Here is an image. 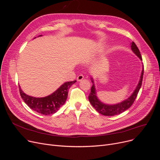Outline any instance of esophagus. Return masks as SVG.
<instances>
[{"instance_id": "1", "label": "esophagus", "mask_w": 160, "mask_h": 160, "mask_svg": "<svg viewBox=\"0 0 160 160\" xmlns=\"http://www.w3.org/2000/svg\"><path fill=\"white\" fill-rule=\"evenodd\" d=\"M83 78H84V77H83V75L80 74V75L78 76V77H77V81L78 82H80V81H82L83 79Z\"/></svg>"}]
</instances>
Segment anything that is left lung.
Returning a JSON list of instances; mask_svg holds the SVG:
<instances>
[{
    "label": "left lung",
    "instance_id": "left-lung-1",
    "mask_svg": "<svg viewBox=\"0 0 160 160\" xmlns=\"http://www.w3.org/2000/svg\"><path fill=\"white\" fill-rule=\"evenodd\" d=\"M130 45H131V49L133 51V52L141 60H142V58H141L140 52L136 45L134 43V42H132V43H130ZM143 72H144V68L142 67L138 84L137 85L135 90L133 91L132 95L128 98L123 100V101L115 104H108L100 101L97 95V91L95 89L93 78V77H91V80L92 82V83H93V86L91 87V92L88 97L90 103L99 113L106 116H113L116 115H119L125 112L126 110H127L128 109L130 108L131 106L133 104L134 100H136L138 96V94L139 93V89L142 84V77H143Z\"/></svg>",
    "mask_w": 160,
    "mask_h": 160
}]
</instances>
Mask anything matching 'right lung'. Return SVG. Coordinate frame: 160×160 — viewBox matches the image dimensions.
<instances>
[{
	"label": "right lung",
	"mask_w": 160,
	"mask_h": 160,
	"mask_svg": "<svg viewBox=\"0 0 160 160\" xmlns=\"http://www.w3.org/2000/svg\"><path fill=\"white\" fill-rule=\"evenodd\" d=\"M39 36H42V35L38 37ZM76 82L77 80L65 82L54 93L45 97L29 96L24 93L20 86L19 92L24 102L32 110L45 115H51L57 112L60 108L65 104L68 96V91L70 87Z\"/></svg>",
	"instance_id": "add662e5"
}]
</instances>
